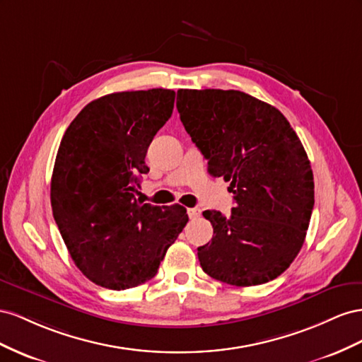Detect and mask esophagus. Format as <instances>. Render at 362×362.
<instances>
[{
    "label": "esophagus",
    "mask_w": 362,
    "mask_h": 362,
    "mask_svg": "<svg viewBox=\"0 0 362 362\" xmlns=\"http://www.w3.org/2000/svg\"><path fill=\"white\" fill-rule=\"evenodd\" d=\"M188 215H189L191 220L199 218V216L202 215V209L200 208H191V209H188Z\"/></svg>",
    "instance_id": "esophagus-1"
}]
</instances>
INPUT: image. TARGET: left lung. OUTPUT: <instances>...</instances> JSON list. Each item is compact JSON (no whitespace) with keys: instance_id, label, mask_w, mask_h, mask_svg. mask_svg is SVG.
I'll list each match as a JSON object with an SVG mask.
<instances>
[{"instance_id":"1","label":"left lung","mask_w":362,"mask_h":362,"mask_svg":"<svg viewBox=\"0 0 362 362\" xmlns=\"http://www.w3.org/2000/svg\"><path fill=\"white\" fill-rule=\"evenodd\" d=\"M185 130L214 177L230 182V216L204 211L212 241L199 247L206 274L235 286L273 281L296 259L314 208V175L290 122L241 90L179 89Z\"/></svg>"}]
</instances>
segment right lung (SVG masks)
Instances as JSON below:
<instances>
[{"mask_svg": "<svg viewBox=\"0 0 362 362\" xmlns=\"http://www.w3.org/2000/svg\"><path fill=\"white\" fill-rule=\"evenodd\" d=\"M175 92H115L69 124L51 177V208L72 261L89 281L126 290L156 276L188 223L180 204L136 199L147 148L173 113Z\"/></svg>", "mask_w": 362, "mask_h": 362, "instance_id": "add662e5", "label": "right lung"}]
</instances>
